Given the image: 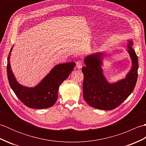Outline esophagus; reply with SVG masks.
I'll return each mask as SVG.
<instances>
[{"label":"esophagus","instance_id":"esophagus-1","mask_svg":"<svg viewBox=\"0 0 146 146\" xmlns=\"http://www.w3.org/2000/svg\"><path fill=\"white\" fill-rule=\"evenodd\" d=\"M82 67V62L81 61H78L76 62V68L78 69H80Z\"/></svg>","mask_w":146,"mask_h":146}]
</instances>
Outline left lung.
<instances>
[{
    "mask_svg": "<svg viewBox=\"0 0 146 146\" xmlns=\"http://www.w3.org/2000/svg\"><path fill=\"white\" fill-rule=\"evenodd\" d=\"M133 46L134 41L129 39L127 51L132 61L131 70L124 78L115 82H108L104 74L105 51L96 52L85 58V66L82 69L84 76L83 93L84 100L90 106L100 110H113L132 94L137 82L139 67Z\"/></svg>",
    "mask_w": 146,
    "mask_h": 146,
    "instance_id": "1",
    "label": "left lung"
}]
</instances>
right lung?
<instances>
[{"instance_id":"1","label":"right lung","mask_w":146,"mask_h":146,"mask_svg":"<svg viewBox=\"0 0 146 146\" xmlns=\"http://www.w3.org/2000/svg\"><path fill=\"white\" fill-rule=\"evenodd\" d=\"M12 46L7 58V77L11 87L19 99L29 108L42 109L52 107L58 99V92L62 83L73 71L76 63L74 62L55 65L38 85L28 87L21 85L12 72L11 55Z\"/></svg>"}]
</instances>
